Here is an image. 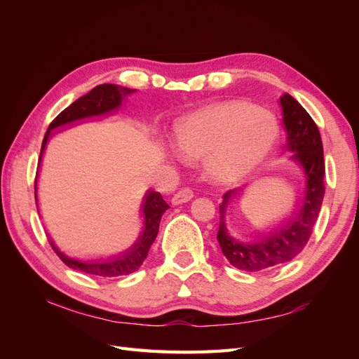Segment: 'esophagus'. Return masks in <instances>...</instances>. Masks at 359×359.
Wrapping results in <instances>:
<instances>
[{
  "label": "esophagus",
  "instance_id": "esophagus-1",
  "mask_svg": "<svg viewBox=\"0 0 359 359\" xmlns=\"http://www.w3.org/2000/svg\"><path fill=\"white\" fill-rule=\"evenodd\" d=\"M191 198H193V191L190 189H181L180 191L173 194L170 202H172V205H180L184 202H189Z\"/></svg>",
  "mask_w": 359,
  "mask_h": 359
}]
</instances>
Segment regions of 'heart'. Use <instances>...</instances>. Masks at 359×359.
Listing matches in <instances>:
<instances>
[{
    "label": "heart",
    "mask_w": 359,
    "mask_h": 359,
    "mask_svg": "<svg viewBox=\"0 0 359 359\" xmlns=\"http://www.w3.org/2000/svg\"><path fill=\"white\" fill-rule=\"evenodd\" d=\"M280 136L276 115L262 106L224 102L178 118L170 139L175 158H199L217 184H233L255 172L273 153Z\"/></svg>",
    "instance_id": "1"
}]
</instances>
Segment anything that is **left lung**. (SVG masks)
<instances>
[{"mask_svg": "<svg viewBox=\"0 0 359 359\" xmlns=\"http://www.w3.org/2000/svg\"><path fill=\"white\" fill-rule=\"evenodd\" d=\"M286 127L285 160L278 178L289 191L283 217L269 222L250 211L240 189L227 190L219 205L217 241L229 264L257 273L286 264L307 245L325 194V161L319 128L289 94L280 99Z\"/></svg>", "mask_w": 359, "mask_h": 359, "instance_id": "8db88e82", "label": "left lung"}]
</instances>
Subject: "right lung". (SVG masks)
<instances>
[{
  "label": "right lung",
  "instance_id": "right-lung-1",
  "mask_svg": "<svg viewBox=\"0 0 359 359\" xmlns=\"http://www.w3.org/2000/svg\"><path fill=\"white\" fill-rule=\"evenodd\" d=\"M135 90L126 88L114 83H103L95 86L88 94L82 95L81 99L73 102L67 109H64L53 121L49 124L48 132L41 144V151L45 149L48 136L52 128L58 126L67 124L76 119L102 115L111 112L121 104L126 95L132 94ZM41 158V154H40ZM36 190V186H34ZM169 208L166 201L161 198V194L154 190H148L142 201L139 203L137 217L132 229L128 231L123 241H119L111 250H106L95 255H73L62 252L49 238V244L57 256L66 264L69 268L81 273L90 274L94 277L107 278V277H119L127 276L142 265L148 256L149 247L154 243L158 233V224L163 212Z\"/></svg>",
  "mask_w": 359,
  "mask_h": 359
}]
</instances>
